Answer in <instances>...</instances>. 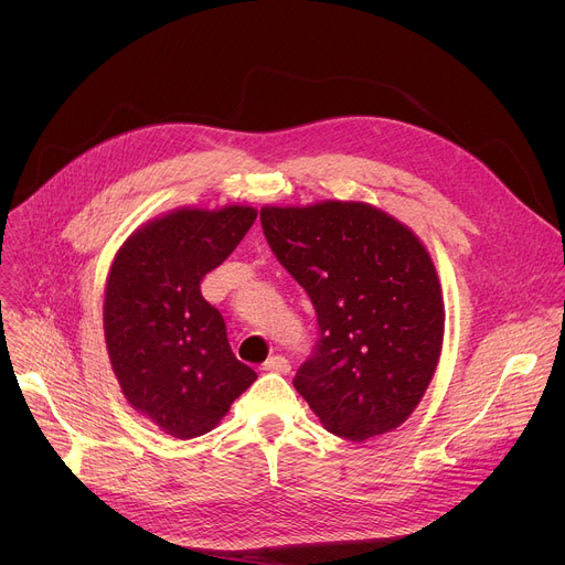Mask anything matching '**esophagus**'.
I'll return each instance as SVG.
<instances>
[{"mask_svg": "<svg viewBox=\"0 0 565 565\" xmlns=\"http://www.w3.org/2000/svg\"><path fill=\"white\" fill-rule=\"evenodd\" d=\"M266 371H277V373H290V362L284 358V355H273L266 364H264Z\"/></svg>", "mask_w": 565, "mask_h": 565, "instance_id": "1", "label": "esophagus"}]
</instances>
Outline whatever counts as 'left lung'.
Returning <instances> with one entry per match:
<instances>
[{"mask_svg": "<svg viewBox=\"0 0 565 565\" xmlns=\"http://www.w3.org/2000/svg\"><path fill=\"white\" fill-rule=\"evenodd\" d=\"M277 262L308 292L319 338L292 380L331 434L362 443L405 423L438 366L445 308L420 238L366 203L264 207Z\"/></svg>", "mask_w": 565, "mask_h": 565, "instance_id": "1", "label": "left lung"}]
</instances>
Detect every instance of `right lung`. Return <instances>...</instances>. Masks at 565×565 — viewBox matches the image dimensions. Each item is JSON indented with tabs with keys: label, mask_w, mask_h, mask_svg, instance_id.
<instances>
[{
	"label": "right lung",
	"mask_w": 565,
	"mask_h": 565,
	"mask_svg": "<svg viewBox=\"0 0 565 565\" xmlns=\"http://www.w3.org/2000/svg\"><path fill=\"white\" fill-rule=\"evenodd\" d=\"M246 205L177 210L136 230L118 250L105 292V340L129 405L166 434H207L257 373L227 344L223 315L201 295L253 227Z\"/></svg>",
	"instance_id": "1"
}]
</instances>
